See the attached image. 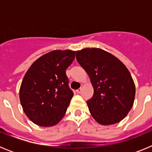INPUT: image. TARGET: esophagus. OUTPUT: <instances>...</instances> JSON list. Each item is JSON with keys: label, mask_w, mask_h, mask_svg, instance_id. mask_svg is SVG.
I'll use <instances>...</instances> for the list:
<instances>
[{"label": "esophagus", "mask_w": 152, "mask_h": 152, "mask_svg": "<svg viewBox=\"0 0 152 152\" xmlns=\"http://www.w3.org/2000/svg\"><path fill=\"white\" fill-rule=\"evenodd\" d=\"M81 91H82V89H81V88H79V89L76 90V92H77V94H80V93L81 92Z\"/></svg>", "instance_id": "34e87169"}]
</instances>
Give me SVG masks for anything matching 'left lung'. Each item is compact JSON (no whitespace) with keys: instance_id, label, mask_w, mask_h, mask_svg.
Returning a JSON list of instances; mask_svg holds the SVG:
<instances>
[{"instance_id":"8db88e82","label":"left lung","mask_w":152,"mask_h":152,"mask_svg":"<svg viewBox=\"0 0 152 152\" xmlns=\"http://www.w3.org/2000/svg\"><path fill=\"white\" fill-rule=\"evenodd\" d=\"M76 58L94 87V95L87 101L93 117L101 125L123 120L132 107L135 94L127 68L110 53L96 48L77 51Z\"/></svg>"}]
</instances>
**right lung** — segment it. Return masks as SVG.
<instances>
[{
    "instance_id": "1",
    "label": "right lung",
    "mask_w": 152,
    "mask_h": 152,
    "mask_svg": "<svg viewBox=\"0 0 152 152\" xmlns=\"http://www.w3.org/2000/svg\"><path fill=\"white\" fill-rule=\"evenodd\" d=\"M75 58V51H52L38 58L26 72L20 100L24 113L35 124L52 126L64 116L74 95L66 69Z\"/></svg>"
}]
</instances>
